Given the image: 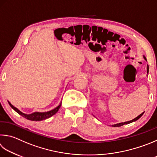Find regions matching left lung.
I'll return each instance as SVG.
<instances>
[{
	"label": "left lung",
	"mask_w": 157,
	"mask_h": 157,
	"mask_svg": "<svg viewBox=\"0 0 157 157\" xmlns=\"http://www.w3.org/2000/svg\"><path fill=\"white\" fill-rule=\"evenodd\" d=\"M144 58H145V59H146V57H144ZM148 71H149V67H148V66L147 67V73H148ZM144 112L143 113H141V114H140V115H139L138 117H136V118H135L134 119H132V120H131V121H126V122H124V123H119V124H115V125H113L112 126H114V127H119V126H123V125H125V124H130V123H132V122H133V121H136V120H138V119L144 115Z\"/></svg>",
	"instance_id": "1"
}]
</instances>
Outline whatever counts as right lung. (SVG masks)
Instances as JSON below:
<instances>
[{
  "label": "right lung",
  "instance_id": "obj_1",
  "mask_svg": "<svg viewBox=\"0 0 157 157\" xmlns=\"http://www.w3.org/2000/svg\"><path fill=\"white\" fill-rule=\"evenodd\" d=\"M8 103L10 105V106L13 108V109L16 111V112L18 113L19 115H21V116L23 117L26 118L27 119H29V120L31 121H42L44 120V119H46L51 117V116H53V115L58 112V110L59 109V108L61 106L62 102L58 106H57L56 108H54V109L51 110L50 111H48V112H44V113H38V112H35L33 113L29 114V115H27V114H25L23 113H22L20 111L18 108H16V107H14L12 104H11L10 101H8Z\"/></svg>",
  "mask_w": 157,
  "mask_h": 157
}]
</instances>
